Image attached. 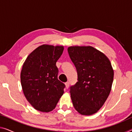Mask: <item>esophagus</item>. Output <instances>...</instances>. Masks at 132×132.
Here are the masks:
<instances>
[{"label":"esophagus","instance_id":"1","mask_svg":"<svg viewBox=\"0 0 132 132\" xmlns=\"http://www.w3.org/2000/svg\"><path fill=\"white\" fill-rule=\"evenodd\" d=\"M65 85H66V88L68 89V88H69V82H67L65 83Z\"/></svg>","mask_w":132,"mask_h":132}]
</instances>
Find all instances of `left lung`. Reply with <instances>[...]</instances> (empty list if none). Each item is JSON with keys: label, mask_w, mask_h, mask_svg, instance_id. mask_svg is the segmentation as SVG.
I'll use <instances>...</instances> for the list:
<instances>
[{"label": "left lung", "mask_w": 132, "mask_h": 132, "mask_svg": "<svg viewBox=\"0 0 132 132\" xmlns=\"http://www.w3.org/2000/svg\"><path fill=\"white\" fill-rule=\"evenodd\" d=\"M68 53L76 67L78 82L70 88L75 109L82 115L97 113L111 89L114 71L109 59L91 46H71Z\"/></svg>", "instance_id": "obj_1"}]
</instances>
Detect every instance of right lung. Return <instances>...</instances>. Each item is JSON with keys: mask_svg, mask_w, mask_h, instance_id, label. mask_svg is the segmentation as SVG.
<instances>
[{"mask_svg": "<svg viewBox=\"0 0 132 132\" xmlns=\"http://www.w3.org/2000/svg\"><path fill=\"white\" fill-rule=\"evenodd\" d=\"M63 46L44 44L29 54L23 63L21 82L25 98L35 110L49 112L55 109L65 85L57 78V61Z\"/></svg>", "mask_w": 132, "mask_h": 132, "instance_id": "add662e5", "label": "right lung"}]
</instances>
